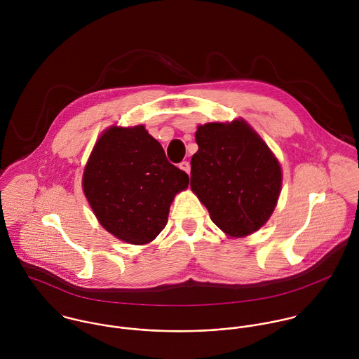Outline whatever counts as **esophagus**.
<instances>
[{
	"label": "esophagus",
	"instance_id": "34e87169",
	"mask_svg": "<svg viewBox=\"0 0 359 359\" xmlns=\"http://www.w3.org/2000/svg\"><path fill=\"white\" fill-rule=\"evenodd\" d=\"M180 168H181L182 171H185L187 174H189V172H191V164H189V161H181V163H180Z\"/></svg>",
	"mask_w": 359,
	"mask_h": 359
}]
</instances>
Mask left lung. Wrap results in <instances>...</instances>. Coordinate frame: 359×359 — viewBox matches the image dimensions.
<instances>
[{"label": "left lung", "mask_w": 359, "mask_h": 359, "mask_svg": "<svg viewBox=\"0 0 359 359\" xmlns=\"http://www.w3.org/2000/svg\"><path fill=\"white\" fill-rule=\"evenodd\" d=\"M195 138L199 151L191 160V188L211 221L229 236L256 232L278 203V158L245 120L199 126Z\"/></svg>", "instance_id": "8db88e82"}]
</instances>
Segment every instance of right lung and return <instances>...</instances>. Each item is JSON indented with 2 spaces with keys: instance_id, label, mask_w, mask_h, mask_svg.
I'll use <instances>...</instances> for the list:
<instances>
[{
  "instance_id": "right-lung-1",
  "label": "right lung",
  "mask_w": 359,
  "mask_h": 359,
  "mask_svg": "<svg viewBox=\"0 0 359 359\" xmlns=\"http://www.w3.org/2000/svg\"><path fill=\"white\" fill-rule=\"evenodd\" d=\"M189 177L171 164L144 126L107 128L83 175L84 195L103 228L131 245H147L164 229L175 195Z\"/></svg>"
}]
</instances>
